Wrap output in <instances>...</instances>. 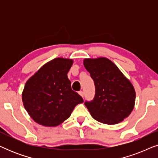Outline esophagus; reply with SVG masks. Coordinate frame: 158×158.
Here are the masks:
<instances>
[{
  "mask_svg": "<svg viewBox=\"0 0 158 158\" xmlns=\"http://www.w3.org/2000/svg\"><path fill=\"white\" fill-rule=\"evenodd\" d=\"M79 95H80V96H82V97H83V96H84V94H83V91H80V92H79Z\"/></svg>",
  "mask_w": 158,
  "mask_h": 158,
  "instance_id": "34e87169",
  "label": "esophagus"
}]
</instances>
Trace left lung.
I'll return each mask as SVG.
<instances>
[{"label":"left lung","instance_id":"1","mask_svg":"<svg viewBox=\"0 0 158 158\" xmlns=\"http://www.w3.org/2000/svg\"><path fill=\"white\" fill-rule=\"evenodd\" d=\"M83 64L94 80L96 94L85 106L94 119L116 124L128 117L135 107V88L117 66L106 57L88 58Z\"/></svg>","mask_w":158,"mask_h":158}]
</instances>
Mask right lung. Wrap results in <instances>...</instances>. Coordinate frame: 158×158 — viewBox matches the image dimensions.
Segmentation results:
<instances>
[{"label": "right lung", "instance_id": "add662e5", "mask_svg": "<svg viewBox=\"0 0 158 158\" xmlns=\"http://www.w3.org/2000/svg\"><path fill=\"white\" fill-rule=\"evenodd\" d=\"M72 59L57 57L41 67L27 81L22 92L23 106L32 119L44 127H57L83 102L71 88L68 73Z\"/></svg>", "mask_w": 158, "mask_h": 158}]
</instances>
